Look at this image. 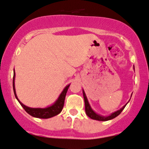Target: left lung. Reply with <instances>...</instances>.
Segmentation results:
<instances>
[{"instance_id":"8db88e82","label":"left lung","mask_w":149,"mask_h":149,"mask_svg":"<svg viewBox=\"0 0 149 149\" xmlns=\"http://www.w3.org/2000/svg\"><path fill=\"white\" fill-rule=\"evenodd\" d=\"M133 69H135L134 67H133ZM83 95H84V102H85V111L87 116L89 117V118H91V119L96 120H99V121H107V120H112L113 119V118H116L117 116H118V115L121 113L122 111L124 109V108L125 107L127 104L128 103L127 102L125 105H124V106H123L120 109H119V110L116 111V112H112V113L110 115H109V116H102V115H99V114L96 113V112L93 110L92 108H91V106H90L89 103H88V99H87L86 95L84 89H83Z\"/></svg>"}]
</instances>
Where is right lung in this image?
Listing matches in <instances>:
<instances>
[{
  "instance_id": "1",
  "label": "right lung",
  "mask_w": 149,
  "mask_h": 149,
  "mask_svg": "<svg viewBox=\"0 0 149 149\" xmlns=\"http://www.w3.org/2000/svg\"><path fill=\"white\" fill-rule=\"evenodd\" d=\"M70 84L67 85L63 90L61 94L58 97V100L55 102L52 105L49 107H47L45 108H32V107H29L26 106L24 104H22L19 101L18 99L17 95L16 93V89H15V71L13 73V92H14L15 97L16 100H18L20 104L22 105V107L24 109V110L29 114L31 116L34 117V118H42V119H47V118H52V117L55 116V115H58L61 113L62 111L63 108L64 106V102H65V98L66 93H67L68 89Z\"/></svg>"
}]
</instances>
